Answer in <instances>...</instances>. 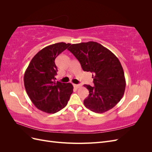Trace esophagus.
Here are the masks:
<instances>
[{
  "mask_svg": "<svg viewBox=\"0 0 152 152\" xmlns=\"http://www.w3.org/2000/svg\"><path fill=\"white\" fill-rule=\"evenodd\" d=\"M73 86H74V87H75V88H77V89L80 88V87H82V86L80 84H74L73 85Z\"/></svg>",
  "mask_w": 152,
  "mask_h": 152,
  "instance_id": "esophagus-1",
  "label": "esophagus"
}]
</instances>
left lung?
Segmentation results:
<instances>
[{"label":"left lung","instance_id":"1","mask_svg":"<svg viewBox=\"0 0 152 152\" xmlns=\"http://www.w3.org/2000/svg\"><path fill=\"white\" fill-rule=\"evenodd\" d=\"M68 50L80 63L82 70L93 73L94 86L84 85L88 89L85 107L102 113L115 106L124 94L126 79L120 61L109 49L98 42L72 44Z\"/></svg>","mask_w":152,"mask_h":152}]
</instances>
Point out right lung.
<instances>
[{
	"label": "right lung",
	"mask_w": 152,
	"mask_h": 152,
	"mask_svg": "<svg viewBox=\"0 0 152 152\" xmlns=\"http://www.w3.org/2000/svg\"><path fill=\"white\" fill-rule=\"evenodd\" d=\"M70 44L59 42L43 48L31 59L25 72L24 84L31 102L39 110L54 113L65 108L73 93L70 83L55 82V59Z\"/></svg>",
	"instance_id": "right-lung-1"
}]
</instances>
